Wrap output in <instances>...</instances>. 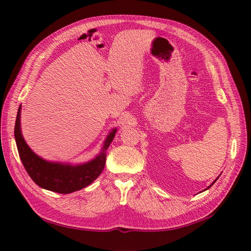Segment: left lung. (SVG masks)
<instances>
[{
  "instance_id": "obj_1",
  "label": "left lung",
  "mask_w": 251,
  "mask_h": 251,
  "mask_svg": "<svg viewBox=\"0 0 251 251\" xmlns=\"http://www.w3.org/2000/svg\"><path fill=\"white\" fill-rule=\"evenodd\" d=\"M220 176H221V174H220V175H219V177H220ZM219 177H218V178H216V180H215V181H214V182H213V183H212V184H210V185H209V186H208V187H206V188H205V189H204V190H207V189H208V188H210V187H212V186H213V185H214V183H215V182H216V181H217V180H218V179H219ZM204 190H203V191H204Z\"/></svg>"
}]
</instances>
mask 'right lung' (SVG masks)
Returning a JSON list of instances; mask_svg holds the SVG:
<instances>
[{
  "instance_id": "right-lung-1",
  "label": "right lung",
  "mask_w": 251,
  "mask_h": 251,
  "mask_svg": "<svg viewBox=\"0 0 251 251\" xmlns=\"http://www.w3.org/2000/svg\"><path fill=\"white\" fill-rule=\"evenodd\" d=\"M117 128H113L102 142L100 152L94 159L82 164L51 162L36 154L26 143L21 131V104L15 122V141L20 160L35 184L44 189L67 194L83 189L94 182L102 172L107 150L113 141Z\"/></svg>"
}]
</instances>
